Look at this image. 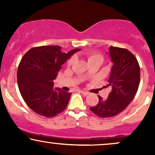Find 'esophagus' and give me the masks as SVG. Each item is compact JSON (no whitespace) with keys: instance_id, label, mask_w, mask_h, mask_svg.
<instances>
[{"instance_id":"34e87169","label":"esophagus","mask_w":155,"mask_h":155,"mask_svg":"<svg viewBox=\"0 0 155 155\" xmlns=\"http://www.w3.org/2000/svg\"><path fill=\"white\" fill-rule=\"evenodd\" d=\"M81 93L82 94V95H89V92H86V91H84V90H81Z\"/></svg>"}]
</instances>
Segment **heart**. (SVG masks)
<instances>
[{
  "mask_svg": "<svg viewBox=\"0 0 155 155\" xmlns=\"http://www.w3.org/2000/svg\"><path fill=\"white\" fill-rule=\"evenodd\" d=\"M87 55L89 63L91 61H94V60H98V61H100L102 63L103 60H104V57H103V55L98 52H95V51H90V52H88L87 54ZM74 57H72V58H71L70 59L68 60V65H71L72 63H74Z\"/></svg>",
  "mask_w": 155,
  "mask_h": 155,
  "instance_id": "1",
  "label": "heart"
}]
</instances>
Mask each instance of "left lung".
Wrapping results in <instances>:
<instances>
[{
	"instance_id": "obj_1",
	"label": "left lung",
	"mask_w": 155,
	"mask_h": 155,
	"mask_svg": "<svg viewBox=\"0 0 155 155\" xmlns=\"http://www.w3.org/2000/svg\"><path fill=\"white\" fill-rule=\"evenodd\" d=\"M109 54L114 65L106 87L111 91L106 100L98 96V104L90 108L101 118L115 117L124 111L134 98L140 83L139 64L130 51L111 46Z\"/></svg>"
}]
</instances>
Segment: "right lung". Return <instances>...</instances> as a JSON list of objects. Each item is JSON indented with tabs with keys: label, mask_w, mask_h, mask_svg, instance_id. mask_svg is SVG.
Masks as SVG:
<instances>
[{
	"label": "right lung",
	"mask_w": 155,
	"mask_h": 155,
	"mask_svg": "<svg viewBox=\"0 0 155 155\" xmlns=\"http://www.w3.org/2000/svg\"><path fill=\"white\" fill-rule=\"evenodd\" d=\"M79 50L65 53L60 46H41L22 57L17 69V84L23 100L33 111L49 118L65 109L71 93L60 88L53 90V80L62 65Z\"/></svg>",
	"instance_id": "1"
}]
</instances>
